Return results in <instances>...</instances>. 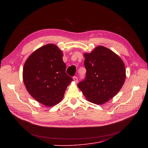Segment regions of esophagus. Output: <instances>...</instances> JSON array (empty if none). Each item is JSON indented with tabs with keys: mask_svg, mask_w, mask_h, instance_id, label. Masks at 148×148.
Returning <instances> with one entry per match:
<instances>
[{
	"mask_svg": "<svg viewBox=\"0 0 148 148\" xmlns=\"http://www.w3.org/2000/svg\"><path fill=\"white\" fill-rule=\"evenodd\" d=\"M73 80L75 82V83H77V82H78V79H77V77H73Z\"/></svg>",
	"mask_w": 148,
	"mask_h": 148,
	"instance_id": "34e87169",
	"label": "esophagus"
}]
</instances>
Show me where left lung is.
I'll return each mask as SVG.
<instances>
[{"label": "left lung", "instance_id": "obj_1", "mask_svg": "<svg viewBox=\"0 0 148 148\" xmlns=\"http://www.w3.org/2000/svg\"><path fill=\"white\" fill-rule=\"evenodd\" d=\"M84 57L86 77L77 86L89 102L103 104L122 88L126 77L125 65L117 54L101 45L85 53Z\"/></svg>", "mask_w": 148, "mask_h": 148}]
</instances>
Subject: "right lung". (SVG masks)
<instances>
[{
    "instance_id": "right-lung-1",
    "label": "right lung",
    "mask_w": 148,
    "mask_h": 148,
    "mask_svg": "<svg viewBox=\"0 0 148 148\" xmlns=\"http://www.w3.org/2000/svg\"><path fill=\"white\" fill-rule=\"evenodd\" d=\"M63 53L53 44L33 52L25 62L23 79L29 94L48 107L58 104L73 79L66 74Z\"/></svg>"
}]
</instances>
